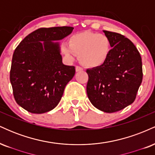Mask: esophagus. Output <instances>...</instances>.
I'll return each instance as SVG.
<instances>
[{
  "mask_svg": "<svg viewBox=\"0 0 155 155\" xmlns=\"http://www.w3.org/2000/svg\"><path fill=\"white\" fill-rule=\"evenodd\" d=\"M83 68L80 66H76V72H80V71H82Z\"/></svg>",
  "mask_w": 155,
  "mask_h": 155,
  "instance_id": "obj_1",
  "label": "esophagus"
}]
</instances>
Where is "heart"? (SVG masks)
<instances>
[{
  "label": "heart",
  "instance_id": "heart-1",
  "mask_svg": "<svg viewBox=\"0 0 155 155\" xmlns=\"http://www.w3.org/2000/svg\"><path fill=\"white\" fill-rule=\"evenodd\" d=\"M112 49L111 42L107 35L93 32L76 33L68 39V44L60 45L62 53L69 60L79 56L84 66L98 68L107 61Z\"/></svg>",
  "mask_w": 155,
  "mask_h": 155
}]
</instances>
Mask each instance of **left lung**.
<instances>
[{
	"mask_svg": "<svg viewBox=\"0 0 155 155\" xmlns=\"http://www.w3.org/2000/svg\"><path fill=\"white\" fill-rule=\"evenodd\" d=\"M111 42L109 58L102 66L87 69V93L101 111L113 113L127 107L136 97L143 79L139 51L123 35L104 31Z\"/></svg>",
	"mask_w": 155,
	"mask_h": 155,
	"instance_id": "8db88e82",
	"label": "left lung"
}]
</instances>
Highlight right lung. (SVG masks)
<instances>
[{
  "instance_id": "1",
  "label": "right lung",
  "mask_w": 155,
  "mask_h": 155,
  "mask_svg": "<svg viewBox=\"0 0 155 155\" xmlns=\"http://www.w3.org/2000/svg\"><path fill=\"white\" fill-rule=\"evenodd\" d=\"M73 27L41 28L27 35L12 57L10 81L17 104L33 114H43L59 104L75 67L64 65L59 41Z\"/></svg>"
}]
</instances>
